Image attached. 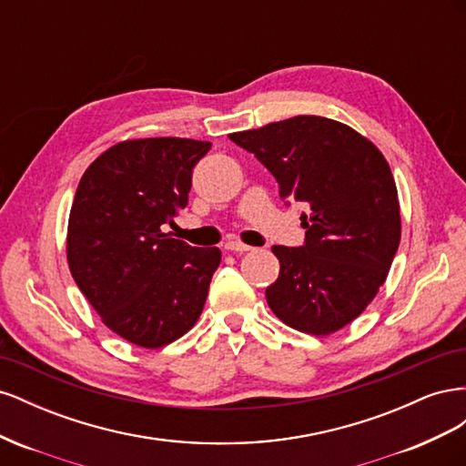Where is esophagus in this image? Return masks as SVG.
<instances>
[{"label":"esophagus","instance_id":"esophagus-1","mask_svg":"<svg viewBox=\"0 0 466 466\" xmlns=\"http://www.w3.org/2000/svg\"><path fill=\"white\" fill-rule=\"evenodd\" d=\"M225 250L238 252V255H241V252L252 250V247H248V245H245V243H238V241H229V243H225Z\"/></svg>","mask_w":466,"mask_h":466}]
</instances>
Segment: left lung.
I'll return each mask as SVG.
<instances>
[{"label":"left lung","mask_w":466,"mask_h":466,"mask_svg":"<svg viewBox=\"0 0 466 466\" xmlns=\"http://www.w3.org/2000/svg\"><path fill=\"white\" fill-rule=\"evenodd\" d=\"M274 175L281 200L303 202L305 247H272L279 276L266 301L288 327L329 336L356 320L385 284L400 243L390 167L368 137L324 116L229 134Z\"/></svg>","instance_id":"left-lung-1"}]
</instances>
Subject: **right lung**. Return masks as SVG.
<instances>
[{
    "instance_id": "1",
    "label": "right lung",
    "mask_w": 466,
    "mask_h": 466,
    "mask_svg": "<svg viewBox=\"0 0 466 466\" xmlns=\"http://www.w3.org/2000/svg\"><path fill=\"white\" fill-rule=\"evenodd\" d=\"M209 151L188 137L124 139L87 167L67 219L66 257L103 324L139 348L187 334L208 298L221 250L163 233L185 208L192 168Z\"/></svg>"
}]
</instances>
